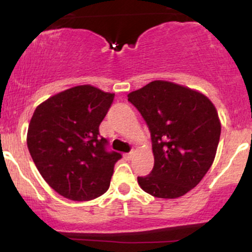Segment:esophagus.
<instances>
[{
    "instance_id": "34e87169",
    "label": "esophagus",
    "mask_w": 252,
    "mask_h": 252,
    "mask_svg": "<svg viewBox=\"0 0 252 252\" xmlns=\"http://www.w3.org/2000/svg\"><path fill=\"white\" fill-rule=\"evenodd\" d=\"M134 152H131V153H126V154H124L123 156H124V158H126V160H131L132 158H134Z\"/></svg>"
}]
</instances>
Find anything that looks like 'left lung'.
I'll use <instances>...</instances> for the list:
<instances>
[{
	"label": "left lung",
	"mask_w": 252,
	"mask_h": 252,
	"mask_svg": "<svg viewBox=\"0 0 252 252\" xmlns=\"http://www.w3.org/2000/svg\"><path fill=\"white\" fill-rule=\"evenodd\" d=\"M128 100L148 124L154 168L138 176L140 187L161 199L193 189L215 161L221 124L215 104L196 90L154 80L130 92Z\"/></svg>",
	"instance_id": "8db88e82"
}]
</instances>
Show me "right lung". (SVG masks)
Masks as SVG:
<instances>
[{
	"mask_svg": "<svg viewBox=\"0 0 252 252\" xmlns=\"http://www.w3.org/2000/svg\"><path fill=\"white\" fill-rule=\"evenodd\" d=\"M114 94L92 85L59 92L36 106L27 146L45 181L73 201H89L106 192L115 163L122 156L108 153L99 124Z\"/></svg>",
	"mask_w": 252,
	"mask_h": 252,
	"instance_id": "right-lung-1",
	"label": "right lung"
}]
</instances>
